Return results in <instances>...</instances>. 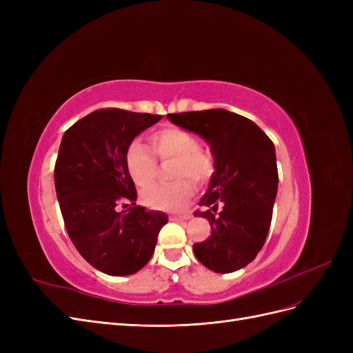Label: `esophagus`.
<instances>
[{
  "label": "esophagus",
  "mask_w": 353,
  "mask_h": 353,
  "mask_svg": "<svg viewBox=\"0 0 353 353\" xmlns=\"http://www.w3.org/2000/svg\"><path fill=\"white\" fill-rule=\"evenodd\" d=\"M190 218H191L190 213H185V215H174V216H170V219H174V221H187Z\"/></svg>",
  "instance_id": "1"
}]
</instances>
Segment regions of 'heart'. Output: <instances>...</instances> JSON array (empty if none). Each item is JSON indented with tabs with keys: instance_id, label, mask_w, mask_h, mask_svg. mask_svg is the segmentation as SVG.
<instances>
[{
	"instance_id": "1",
	"label": "heart",
	"mask_w": 353,
	"mask_h": 353,
	"mask_svg": "<svg viewBox=\"0 0 353 353\" xmlns=\"http://www.w3.org/2000/svg\"><path fill=\"white\" fill-rule=\"evenodd\" d=\"M153 152L160 160H172L169 168L168 184H154L141 191V201L156 210H179L194 193V187L205 185L215 174L213 157L200 148L197 138L178 126H166L152 134ZM125 166L137 185L150 184L157 172V162L141 141H132L126 148ZM179 179L176 180V178ZM189 179L187 180L186 178Z\"/></svg>"
}]
</instances>
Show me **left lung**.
Here are the masks:
<instances>
[{
  "label": "left lung",
  "instance_id": "obj_1",
  "mask_svg": "<svg viewBox=\"0 0 353 353\" xmlns=\"http://www.w3.org/2000/svg\"><path fill=\"white\" fill-rule=\"evenodd\" d=\"M168 119L200 135L213 154L215 174L199 201L212 234L193 244L196 258L213 272L244 268L268 236L279 190L275 147L261 128L225 109L168 114Z\"/></svg>",
  "mask_w": 353,
  "mask_h": 353
}]
</instances>
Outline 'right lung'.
Segmentation results:
<instances>
[{"instance_id":"obj_1","label":"right lung","mask_w":353,"mask_h":353,"mask_svg":"<svg viewBox=\"0 0 353 353\" xmlns=\"http://www.w3.org/2000/svg\"><path fill=\"white\" fill-rule=\"evenodd\" d=\"M160 119V114L100 109L63 135L54 168L63 221L82 258L108 275L140 271L168 222L163 212L137 205V190L125 166L128 145ZM122 201L130 208L119 212L117 205Z\"/></svg>"}]
</instances>
